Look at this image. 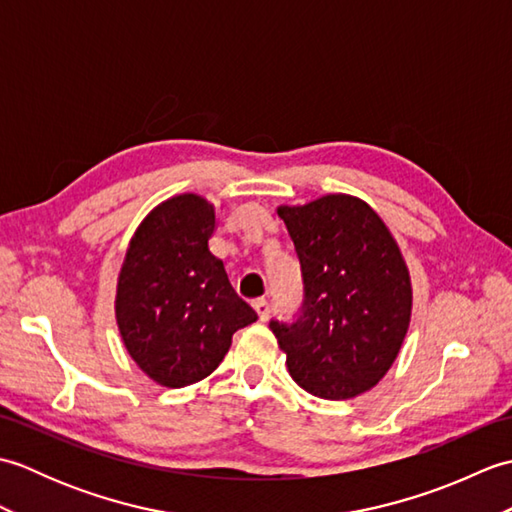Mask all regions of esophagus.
I'll return each instance as SVG.
<instances>
[{"label": "esophagus", "instance_id": "34e87169", "mask_svg": "<svg viewBox=\"0 0 512 512\" xmlns=\"http://www.w3.org/2000/svg\"><path fill=\"white\" fill-rule=\"evenodd\" d=\"M253 308L259 314V321H268V317H270V303L266 299H255L253 301Z\"/></svg>", "mask_w": 512, "mask_h": 512}]
</instances>
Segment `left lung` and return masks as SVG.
<instances>
[{
    "instance_id": "obj_1",
    "label": "left lung",
    "mask_w": 512,
    "mask_h": 512,
    "mask_svg": "<svg viewBox=\"0 0 512 512\" xmlns=\"http://www.w3.org/2000/svg\"><path fill=\"white\" fill-rule=\"evenodd\" d=\"M295 244L303 301L270 321L288 372L312 396L354 398L396 361L411 319V281L396 239L372 206L332 193L279 206Z\"/></svg>"
}]
</instances>
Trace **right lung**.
<instances>
[{"mask_svg": "<svg viewBox=\"0 0 512 512\" xmlns=\"http://www.w3.org/2000/svg\"><path fill=\"white\" fill-rule=\"evenodd\" d=\"M213 204L195 193L162 202L138 226L118 275L116 321L129 356L165 387L206 378L233 334L257 321L209 250Z\"/></svg>", "mask_w": 512, "mask_h": 512, "instance_id": "1", "label": "right lung"}]
</instances>
